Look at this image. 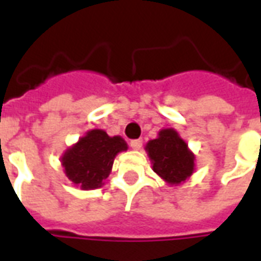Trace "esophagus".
Segmentation results:
<instances>
[{
	"label": "esophagus",
	"instance_id": "esophagus-1",
	"mask_svg": "<svg viewBox=\"0 0 261 261\" xmlns=\"http://www.w3.org/2000/svg\"><path fill=\"white\" fill-rule=\"evenodd\" d=\"M130 145L133 149H140L142 147V138H137V140H131Z\"/></svg>",
	"mask_w": 261,
	"mask_h": 261
}]
</instances>
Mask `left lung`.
I'll use <instances>...</instances> for the list:
<instances>
[{"label": "left lung", "instance_id": "obj_1", "mask_svg": "<svg viewBox=\"0 0 261 261\" xmlns=\"http://www.w3.org/2000/svg\"><path fill=\"white\" fill-rule=\"evenodd\" d=\"M147 151L153 172L168 183L179 185L193 173L194 156L187 149L186 142L172 128L162 130L156 140L148 142Z\"/></svg>", "mask_w": 261, "mask_h": 261}]
</instances>
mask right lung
Here are the masks:
<instances>
[{"instance_id": "obj_1", "label": "right lung", "mask_w": 261, "mask_h": 261, "mask_svg": "<svg viewBox=\"0 0 261 261\" xmlns=\"http://www.w3.org/2000/svg\"><path fill=\"white\" fill-rule=\"evenodd\" d=\"M121 137H109L103 130H91L61 159L65 175L82 189H96L102 185L113 166L114 156L125 151Z\"/></svg>"}]
</instances>
